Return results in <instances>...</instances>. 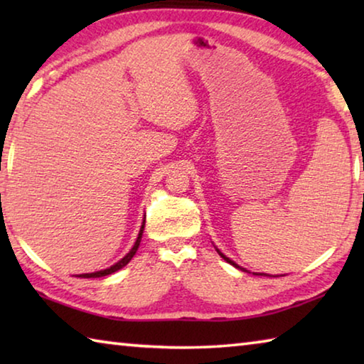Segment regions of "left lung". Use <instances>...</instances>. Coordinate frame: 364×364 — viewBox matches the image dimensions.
I'll return each instance as SVG.
<instances>
[{"label": "left lung", "instance_id": "obj_1", "mask_svg": "<svg viewBox=\"0 0 364 364\" xmlns=\"http://www.w3.org/2000/svg\"><path fill=\"white\" fill-rule=\"evenodd\" d=\"M218 254H220V255H221V257H223V258H225V260H226V262H228V263H231V264H234V267H236V268H239V267H237V264H236V263H234V262H232V260H230V258H228V257H226V255H223V254H221V252H220V250H218Z\"/></svg>", "mask_w": 364, "mask_h": 364}]
</instances>
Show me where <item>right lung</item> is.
Wrapping results in <instances>:
<instances>
[{
  "label": "right lung",
  "instance_id": "right-lung-1",
  "mask_svg": "<svg viewBox=\"0 0 364 364\" xmlns=\"http://www.w3.org/2000/svg\"><path fill=\"white\" fill-rule=\"evenodd\" d=\"M143 231H144V221H143V225H141V230H139V234H138V239H136V242H134L133 249H132L130 252H128V254H127L125 257H123L120 262H117L115 264H112V267L107 268V269L95 271V273H88V274H80L78 278H102V276L112 274V273H115V271H119L120 268L125 267V264L132 260L133 255L136 254V250H138V247H139V242H141V237H143Z\"/></svg>",
  "mask_w": 364,
  "mask_h": 364
}]
</instances>
